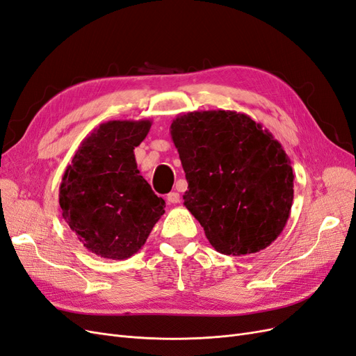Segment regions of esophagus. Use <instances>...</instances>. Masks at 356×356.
<instances>
[{
    "label": "esophagus",
    "instance_id": "1",
    "mask_svg": "<svg viewBox=\"0 0 356 356\" xmlns=\"http://www.w3.org/2000/svg\"><path fill=\"white\" fill-rule=\"evenodd\" d=\"M166 200H168L169 203H172V204L179 203V193H177V191H170L169 195L166 196Z\"/></svg>",
    "mask_w": 356,
    "mask_h": 356
}]
</instances>
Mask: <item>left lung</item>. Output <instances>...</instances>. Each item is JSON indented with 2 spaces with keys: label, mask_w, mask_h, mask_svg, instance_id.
Here are the masks:
<instances>
[{
  "label": "left lung",
  "mask_w": 356,
  "mask_h": 356,
  "mask_svg": "<svg viewBox=\"0 0 356 356\" xmlns=\"http://www.w3.org/2000/svg\"><path fill=\"white\" fill-rule=\"evenodd\" d=\"M188 190L186 208L225 255L260 252L282 233L294 199L291 160L250 115L211 110L170 124Z\"/></svg>",
  "instance_id": "left-lung-1"
}]
</instances>
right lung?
<instances>
[{"instance_id": "obj_1", "label": "right lung", "mask_w": 356, "mask_h": 356, "mask_svg": "<svg viewBox=\"0 0 356 356\" xmlns=\"http://www.w3.org/2000/svg\"><path fill=\"white\" fill-rule=\"evenodd\" d=\"M152 120H110L83 139L59 187L62 217L88 251L126 260L136 254L165 213L139 174L134 149Z\"/></svg>"}]
</instances>
